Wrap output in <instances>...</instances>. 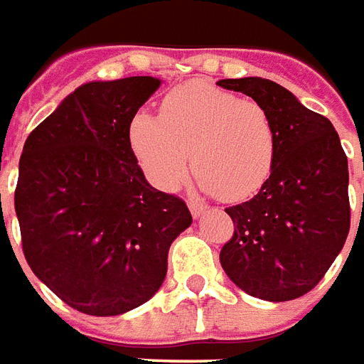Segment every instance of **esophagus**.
Masks as SVG:
<instances>
[{
	"instance_id": "34e87169",
	"label": "esophagus",
	"mask_w": 364,
	"mask_h": 364,
	"mask_svg": "<svg viewBox=\"0 0 364 364\" xmlns=\"http://www.w3.org/2000/svg\"><path fill=\"white\" fill-rule=\"evenodd\" d=\"M188 208H190V213H192L194 218H200L203 211H205V208H203L202 203H196V202L188 203Z\"/></svg>"
}]
</instances>
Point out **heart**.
Here are the masks:
<instances>
[{"instance_id":"obj_1","label":"heart","mask_w":364,"mask_h":364,"mask_svg":"<svg viewBox=\"0 0 364 364\" xmlns=\"http://www.w3.org/2000/svg\"><path fill=\"white\" fill-rule=\"evenodd\" d=\"M129 143L159 190L174 192L182 186L192 153L200 188L225 202L260 190L278 151L277 127L264 105L208 82L170 90L161 117L136 112L129 123Z\"/></svg>"}]
</instances>
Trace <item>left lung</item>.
Wrapping results in <instances>:
<instances>
[{"label":"left lung","mask_w":364,"mask_h":364,"mask_svg":"<svg viewBox=\"0 0 364 364\" xmlns=\"http://www.w3.org/2000/svg\"><path fill=\"white\" fill-rule=\"evenodd\" d=\"M272 115L278 136L269 180L249 202L228 208L235 233L219 252L221 267L249 296L296 300L323 278L351 225L349 166L331 121L277 82L219 80Z\"/></svg>","instance_id":"obj_1"}]
</instances>
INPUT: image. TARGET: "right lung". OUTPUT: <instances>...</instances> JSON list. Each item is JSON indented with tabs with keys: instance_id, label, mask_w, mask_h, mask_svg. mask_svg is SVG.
Wrapping results in <instances>:
<instances>
[{
	"instance_id": "right-lung-1",
	"label": "right lung",
	"mask_w": 364,
	"mask_h": 364,
	"mask_svg": "<svg viewBox=\"0 0 364 364\" xmlns=\"http://www.w3.org/2000/svg\"><path fill=\"white\" fill-rule=\"evenodd\" d=\"M161 80L87 82L66 95L23 146L15 211L25 259L64 304L119 316L151 300L168 249L190 228L178 196L145 180L129 123Z\"/></svg>"
}]
</instances>
